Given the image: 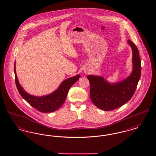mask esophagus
<instances>
[{"label":"esophagus","mask_w":156,"mask_h":156,"mask_svg":"<svg viewBox=\"0 0 156 156\" xmlns=\"http://www.w3.org/2000/svg\"><path fill=\"white\" fill-rule=\"evenodd\" d=\"M86 74H88V71H85V72Z\"/></svg>","instance_id":"34e87169"}]
</instances>
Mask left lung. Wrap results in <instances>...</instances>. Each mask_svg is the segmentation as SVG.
Listing matches in <instances>:
<instances>
[{"label":"left lung","instance_id":"8db88e82","mask_svg":"<svg viewBox=\"0 0 156 156\" xmlns=\"http://www.w3.org/2000/svg\"><path fill=\"white\" fill-rule=\"evenodd\" d=\"M133 51V69L131 75L123 81L109 83L104 78L89 75L90 97L94 104L105 111L116 109L127 103L133 96L141 76V59L137 47L128 40Z\"/></svg>","mask_w":156,"mask_h":156}]
</instances>
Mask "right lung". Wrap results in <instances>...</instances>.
Listing matches in <instances>:
<instances>
[{"label":"right lung","mask_w":156,"mask_h":156,"mask_svg":"<svg viewBox=\"0 0 156 156\" xmlns=\"http://www.w3.org/2000/svg\"><path fill=\"white\" fill-rule=\"evenodd\" d=\"M15 83L17 90L23 99L30 105L38 111L43 113H49L57 110L64 103L67 98L69 89L74 85L75 82L80 78V75L69 78L62 82L59 88L52 94L44 97H37L30 95L26 92L19 83L16 75V68L14 66Z\"/></svg>","instance_id":"1"}]
</instances>
